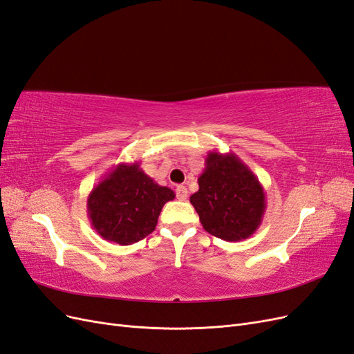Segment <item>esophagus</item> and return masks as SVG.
I'll return each instance as SVG.
<instances>
[{
  "instance_id": "34e87169",
  "label": "esophagus",
  "mask_w": 354,
  "mask_h": 354,
  "mask_svg": "<svg viewBox=\"0 0 354 354\" xmlns=\"http://www.w3.org/2000/svg\"><path fill=\"white\" fill-rule=\"evenodd\" d=\"M176 195H177V199H180V201L187 199V189H186V186H177Z\"/></svg>"
}]
</instances>
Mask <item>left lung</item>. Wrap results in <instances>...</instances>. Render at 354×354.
<instances>
[{"mask_svg": "<svg viewBox=\"0 0 354 354\" xmlns=\"http://www.w3.org/2000/svg\"><path fill=\"white\" fill-rule=\"evenodd\" d=\"M198 185L190 203L208 233L238 242L260 227L266 212L264 189L238 155L209 152Z\"/></svg>", "mask_w": 354, "mask_h": 354, "instance_id": "1", "label": "left lung"}]
</instances>
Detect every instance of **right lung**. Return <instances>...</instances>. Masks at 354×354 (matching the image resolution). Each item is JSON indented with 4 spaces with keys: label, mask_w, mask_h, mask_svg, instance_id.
<instances>
[{
    "label": "right lung",
    "mask_w": 354,
    "mask_h": 354,
    "mask_svg": "<svg viewBox=\"0 0 354 354\" xmlns=\"http://www.w3.org/2000/svg\"><path fill=\"white\" fill-rule=\"evenodd\" d=\"M174 198L173 190L159 186L138 162H121L90 192L87 214L104 241L131 245L155 230L160 209Z\"/></svg>",
    "instance_id": "right-lung-1"
}]
</instances>
